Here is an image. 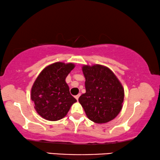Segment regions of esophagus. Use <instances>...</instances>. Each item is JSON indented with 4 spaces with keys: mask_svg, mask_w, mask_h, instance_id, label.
Instances as JSON below:
<instances>
[{
    "mask_svg": "<svg viewBox=\"0 0 160 160\" xmlns=\"http://www.w3.org/2000/svg\"><path fill=\"white\" fill-rule=\"evenodd\" d=\"M79 97H80V94H78V95H76V96H75V98H76V100H78V98H79Z\"/></svg>",
    "mask_w": 160,
    "mask_h": 160,
    "instance_id": "obj_1",
    "label": "esophagus"
}]
</instances>
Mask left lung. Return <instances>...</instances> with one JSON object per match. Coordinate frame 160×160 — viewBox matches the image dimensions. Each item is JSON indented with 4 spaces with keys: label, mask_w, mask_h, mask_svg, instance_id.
<instances>
[{
    "label": "left lung",
    "mask_w": 160,
    "mask_h": 160,
    "mask_svg": "<svg viewBox=\"0 0 160 160\" xmlns=\"http://www.w3.org/2000/svg\"><path fill=\"white\" fill-rule=\"evenodd\" d=\"M86 92L78 98L86 115L95 123H106L119 114L124 101V88L108 68L84 65Z\"/></svg>",
    "instance_id": "obj_1"
}]
</instances>
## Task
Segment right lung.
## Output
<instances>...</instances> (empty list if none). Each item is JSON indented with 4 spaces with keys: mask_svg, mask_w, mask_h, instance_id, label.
<instances>
[{
    "mask_svg": "<svg viewBox=\"0 0 160 160\" xmlns=\"http://www.w3.org/2000/svg\"><path fill=\"white\" fill-rule=\"evenodd\" d=\"M74 67L73 63L54 62L46 67L35 81L30 98L37 113L43 119L49 121L62 119L76 102L65 82Z\"/></svg>",
    "mask_w": 160,
    "mask_h": 160,
    "instance_id": "obj_1",
    "label": "right lung"
}]
</instances>
